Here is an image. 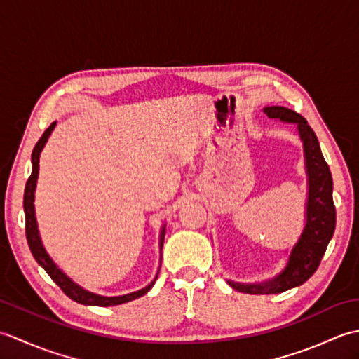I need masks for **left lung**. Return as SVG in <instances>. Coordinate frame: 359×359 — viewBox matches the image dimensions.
Here are the masks:
<instances>
[{
    "label": "left lung",
    "instance_id": "8db88e82",
    "mask_svg": "<svg viewBox=\"0 0 359 359\" xmlns=\"http://www.w3.org/2000/svg\"><path fill=\"white\" fill-rule=\"evenodd\" d=\"M264 112L270 118H279L287 123L297 125L306 152V166L309 174L307 222L299 241L292 250L285 270L276 278L264 284H238L228 280L234 290L250 294H274L297 287L309 280L318 270L327 245L334 233L337 210L333 203V180L330 168L324 160L316 134L307 120L284 106H270Z\"/></svg>",
    "mask_w": 359,
    "mask_h": 359
}]
</instances>
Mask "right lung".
<instances>
[{
    "label": "right lung",
    "mask_w": 359,
    "mask_h": 359,
    "mask_svg": "<svg viewBox=\"0 0 359 359\" xmlns=\"http://www.w3.org/2000/svg\"><path fill=\"white\" fill-rule=\"evenodd\" d=\"M55 128V123H52L43 135L40 137V140L36 142L35 148L32 151V174L26 182V188H25V201H22V205H25V215H26V238L29 248L32 251V255L35 257V261L40 264L46 273L49 274L52 280L63 290V293L66 296H69L72 301L85 304V306H98V307H109V306H118V304H125L133 299H137V297L143 296L144 293H148L151 287L154 285L156 279L151 282L148 287H144L139 292L123 294V296H116V297H106V296H98L94 293H89L86 290H83L77 284L66 276V274L58 269V266L52 262V259L49 255L46 253V250L41 243L40 234H38V228H36V219H35V210H34V194H35V187H36V179H38V162H40V152L43 147L48 142V137L50 135L52 129ZM163 239H165V228L162 230V234H160V248L163 245Z\"/></svg>",
    "instance_id": "right-lung-1"
}]
</instances>
